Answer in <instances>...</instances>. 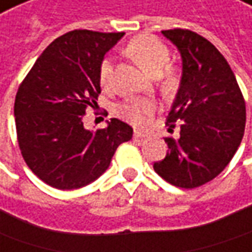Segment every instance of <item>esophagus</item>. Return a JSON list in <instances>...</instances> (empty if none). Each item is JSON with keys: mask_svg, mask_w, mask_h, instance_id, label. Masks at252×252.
I'll list each match as a JSON object with an SVG mask.
<instances>
[{"mask_svg": "<svg viewBox=\"0 0 252 252\" xmlns=\"http://www.w3.org/2000/svg\"><path fill=\"white\" fill-rule=\"evenodd\" d=\"M147 135L144 134V132H141V131H135L134 132V138H137V139H139V138H145Z\"/></svg>", "mask_w": 252, "mask_h": 252, "instance_id": "34e87169", "label": "esophagus"}]
</instances>
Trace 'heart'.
I'll use <instances>...</instances> for the list:
<instances>
[{
  "instance_id": "obj_1",
  "label": "heart",
  "mask_w": 252,
  "mask_h": 252,
  "mask_svg": "<svg viewBox=\"0 0 252 252\" xmlns=\"http://www.w3.org/2000/svg\"><path fill=\"white\" fill-rule=\"evenodd\" d=\"M126 52L152 76L162 74L170 59L169 48L160 39L152 35H141L132 39L126 46ZM111 74L113 62L110 58H105L101 62L98 71L100 83L103 87L110 86ZM120 111L131 121L142 123L144 117L154 111V105L147 100H128L120 105Z\"/></svg>"
}]
</instances>
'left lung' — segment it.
Instances as JSON below:
<instances>
[{
    "mask_svg": "<svg viewBox=\"0 0 252 252\" xmlns=\"http://www.w3.org/2000/svg\"><path fill=\"white\" fill-rule=\"evenodd\" d=\"M182 55L183 71L166 126V157L154 169L170 185L194 189L213 181L230 163L246 128V100L225 58L212 42L189 29L162 31Z\"/></svg>",
    "mask_w": 252,
    "mask_h": 252,
    "instance_id": "left-lung-1",
    "label": "left lung"
}]
</instances>
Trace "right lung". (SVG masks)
<instances>
[{
  "mask_svg": "<svg viewBox=\"0 0 252 252\" xmlns=\"http://www.w3.org/2000/svg\"><path fill=\"white\" fill-rule=\"evenodd\" d=\"M124 33L74 29L56 38L18 89L14 105L18 145L29 169L61 190L79 189L103 175L132 128L111 118L92 132L83 126L101 93L100 64Z\"/></svg>",
  "mask_w": 252,
  "mask_h": 252,
  "instance_id": "right-lung-1",
  "label": "right lung"
}]
</instances>
